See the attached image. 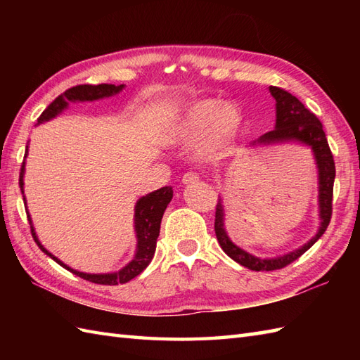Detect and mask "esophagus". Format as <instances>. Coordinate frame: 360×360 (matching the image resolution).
Listing matches in <instances>:
<instances>
[{"label": "esophagus", "mask_w": 360, "mask_h": 360, "mask_svg": "<svg viewBox=\"0 0 360 360\" xmlns=\"http://www.w3.org/2000/svg\"><path fill=\"white\" fill-rule=\"evenodd\" d=\"M200 181V178L195 173H186L184 176H182V184L184 186H192V184H196V182Z\"/></svg>", "instance_id": "esophagus-1"}]
</instances>
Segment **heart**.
I'll use <instances>...</instances> for the list:
<instances>
[{"mask_svg": "<svg viewBox=\"0 0 360 360\" xmlns=\"http://www.w3.org/2000/svg\"><path fill=\"white\" fill-rule=\"evenodd\" d=\"M243 127V112L232 102L200 98L176 111L160 137L167 143L193 145V158L209 164L223 158Z\"/></svg>", "mask_w": 360, "mask_h": 360, "instance_id": "b5f03b06", "label": "heart"}]
</instances>
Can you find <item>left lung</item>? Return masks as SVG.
<instances>
[{
    "label": "left lung",
    "mask_w": 360,
    "mask_h": 360,
    "mask_svg": "<svg viewBox=\"0 0 360 360\" xmlns=\"http://www.w3.org/2000/svg\"><path fill=\"white\" fill-rule=\"evenodd\" d=\"M269 93L275 98V127L272 131L259 136L257 141L250 142L249 147H267L278 143H300L311 148L316 160L317 182H319V229L316 235L298 249H294L278 257L262 258L252 255L250 252L241 249L231 240L226 231V210L224 201L219 196L215 213V233L221 249L231 257L233 262L248 267L250 271H275L288 266L303 255L312 244L326 231L331 221L333 212V187L335 178V165L328 145L323 127L320 120L304 105L288 91L269 86Z\"/></svg>",
    "instance_id": "obj_1"
}]
</instances>
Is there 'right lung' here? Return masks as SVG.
Instances as JSON below:
<instances>
[{"label":"right lung","mask_w":360,"mask_h":360,"mask_svg":"<svg viewBox=\"0 0 360 360\" xmlns=\"http://www.w3.org/2000/svg\"><path fill=\"white\" fill-rule=\"evenodd\" d=\"M125 88V85H106V83H102V85H79L70 88L62 96H58L56 101H53L48 108H46L41 116L38 117L37 125L44 124V122H49L52 119H56L58 114H62L70 103L75 102H94V101H101V98L106 97H112L119 94L122 89ZM27 150L29 145H26V155H25V162L21 165V172H20V188L21 193L25 195V172H26V156H27ZM173 198V188L170 186L162 187L159 190H155L148 195H145L137 200L134 205V232H136V254L133 259L129 263H127L122 269L116 272H106V274H88V272H80L75 271L72 267L65 264L62 259H58L56 255H52L48 249L43 248V244L38 240V236L35 233V229L32 224V218H30L29 212H27V219L30 224V231H32V236L35 243L38 244L46 255L51 257L53 262H57L60 266H63L65 269L72 272L74 275H79L80 278H85L88 281L97 283V285H119V283H127L129 280H133L137 277L145 267L150 264L153 259V255H155L156 250V241L159 236V229H160V221H162V215L167 209V205L170 204ZM22 200L26 202V198L22 196Z\"/></svg>","instance_id":"1"}]
</instances>
